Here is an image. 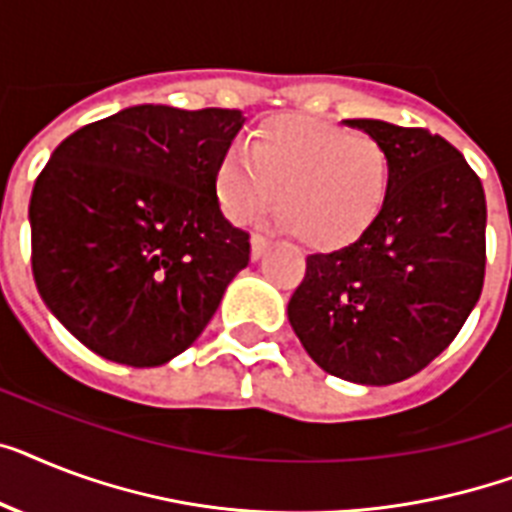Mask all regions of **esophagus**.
<instances>
[{"instance_id": "34e87169", "label": "esophagus", "mask_w": 512, "mask_h": 512, "mask_svg": "<svg viewBox=\"0 0 512 512\" xmlns=\"http://www.w3.org/2000/svg\"><path fill=\"white\" fill-rule=\"evenodd\" d=\"M268 247H270V242L265 239V236L255 234L252 239H249V255H252V260H260V257L268 252Z\"/></svg>"}]
</instances>
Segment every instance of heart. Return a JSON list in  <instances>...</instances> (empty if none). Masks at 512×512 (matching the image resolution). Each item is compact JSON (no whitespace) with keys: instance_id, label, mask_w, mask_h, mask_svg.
Wrapping results in <instances>:
<instances>
[{"instance_id":"b5f03b06","label":"heart","mask_w":512,"mask_h":512,"mask_svg":"<svg viewBox=\"0 0 512 512\" xmlns=\"http://www.w3.org/2000/svg\"><path fill=\"white\" fill-rule=\"evenodd\" d=\"M392 162L368 134L313 118H270L252 131L247 152L228 149L215 168V197L239 226L268 213L310 249L355 244L389 197Z\"/></svg>"}]
</instances>
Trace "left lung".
<instances>
[{"mask_svg": "<svg viewBox=\"0 0 512 512\" xmlns=\"http://www.w3.org/2000/svg\"><path fill=\"white\" fill-rule=\"evenodd\" d=\"M344 123L386 149L389 197L355 244L307 257L286 315L323 371L386 386L447 350L479 302L484 186L458 149L426 128L368 118Z\"/></svg>", "mask_w": 512, "mask_h": 512, "instance_id": "left-lung-1", "label": "left lung"}]
</instances>
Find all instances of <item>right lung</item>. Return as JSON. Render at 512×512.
<instances>
[{
    "instance_id": "obj_1",
    "label": "right lung",
    "mask_w": 512,
    "mask_h": 512,
    "mask_svg": "<svg viewBox=\"0 0 512 512\" xmlns=\"http://www.w3.org/2000/svg\"><path fill=\"white\" fill-rule=\"evenodd\" d=\"M242 110L136 105L78 128L33 186V281L49 313L105 360L168 363L205 331L249 263L215 168Z\"/></svg>"
}]
</instances>
